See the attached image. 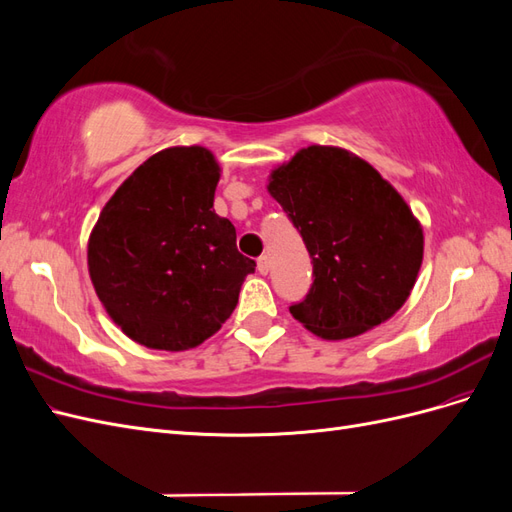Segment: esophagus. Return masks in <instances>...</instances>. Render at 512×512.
Here are the masks:
<instances>
[{"mask_svg":"<svg viewBox=\"0 0 512 512\" xmlns=\"http://www.w3.org/2000/svg\"><path fill=\"white\" fill-rule=\"evenodd\" d=\"M269 269H271V260H269V256L265 254V256H260L258 258V271H260V275H267L269 273Z\"/></svg>","mask_w":512,"mask_h":512,"instance_id":"1","label":"esophagus"}]
</instances>
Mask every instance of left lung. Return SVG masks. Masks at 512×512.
Returning <instances> with one entry per match:
<instances>
[{"label": "left lung", "instance_id": "left-lung-1", "mask_svg": "<svg viewBox=\"0 0 512 512\" xmlns=\"http://www.w3.org/2000/svg\"><path fill=\"white\" fill-rule=\"evenodd\" d=\"M269 192L312 258L314 282L290 305L305 329L354 337L406 303L423 262V228L374 166L312 145L273 170Z\"/></svg>", "mask_w": 512, "mask_h": 512}]
</instances>
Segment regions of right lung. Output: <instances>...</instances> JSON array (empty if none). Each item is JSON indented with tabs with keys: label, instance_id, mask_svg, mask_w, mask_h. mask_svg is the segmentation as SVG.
<instances>
[{
	"label": "right lung",
	"instance_id": "obj_1",
	"mask_svg": "<svg viewBox=\"0 0 512 512\" xmlns=\"http://www.w3.org/2000/svg\"><path fill=\"white\" fill-rule=\"evenodd\" d=\"M220 166L205 147L151 156L121 183L89 237V275L134 342L158 350L203 344L237 307L256 262L213 211Z\"/></svg>",
	"mask_w": 512,
	"mask_h": 512
}]
</instances>
